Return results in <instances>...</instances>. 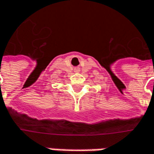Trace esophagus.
<instances>
[{
    "instance_id": "34e87169",
    "label": "esophagus",
    "mask_w": 154,
    "mask_h": 154,
    "mask_svg": "<svg viewBox=\"0 0 154 154\" xmlns=\"http://www.w3.org/2000/svg\"><path fill=\"white\" fill-rule=\"evenodd\" d=\"M76 70H78V68H76Z\"/></svg>"
}]
</instances>
